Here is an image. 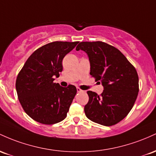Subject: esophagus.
I'll return each mask as SVG.
<instances>
[{"label":"esophagus","mask_w":156,"mask_h":156,"mask_svg":"<svg viewBox=\"0 0 156 156\" xmlns=\"http://www.w3.org/2000/svg\"><path fill=\"white\" fill-rule=\"evenodd\" d=\"M76 90H77L78 93H80V92H84V90H82V89H80V87H76Z\"/></svg>","instance_id":"34e87169"}]
</instances>
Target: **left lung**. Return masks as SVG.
Here are the masks:
<instances>
[{
  "instance_id": "left-lung-1",
  "label": "left lung",
  "mask_w": 156,
  "mask_h": 156,
  "mask_svg": "<svg viewBox=\"0 0 156 156\" xmlns=\"http://www.w3.org/2000/svg\"><path fill=\"white\" fill-rule=\"evenodd\" d=\"M80 49L88 55L90 74L104 86L100 95L87 92L89 100L84 108L85 115L99 125H116L130 113L138 97L137 71L119 50L104 42H81L76 48Z\"/></svg>"
}]
</instances>
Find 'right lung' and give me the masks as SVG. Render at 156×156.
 Segmentation results:
<instances>
[{
	"mask_svg": "<svg viewBox=\"0 0 156 156\" xmlns=\"http://www.w3.org/2000/svg\"><path fill=\"white\" fill-rule=\"evenodd\" d=\"M79 42L55 41L34 51L17 76L16 90L24 111L43 125L66 119L76 94L74 85L67 87L54 83L62 71V61Z\"/></svg>",
	"mask_w": 156,
	"mask_h": 156,
	"instance_id": "obj_1",
	"label": "right lung"
}]
</instances>
